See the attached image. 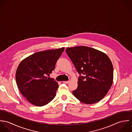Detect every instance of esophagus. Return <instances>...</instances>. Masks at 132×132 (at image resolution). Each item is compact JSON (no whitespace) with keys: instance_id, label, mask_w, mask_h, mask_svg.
<instances>
[{"instance_id":"esophagus-1","label":"esophagus","mask_w":132,"mask_h":132,"mask_svg":"<svg viewBox=\"0 0 132 132\" xmlns=\"http://www.w3.org/2000/svg\"><path fill=\"white\" fill-rule=\"evenodd\" d=\"M63 82L65 84H68L70 82V81H63Z\"/></svg>"}]
</instances>
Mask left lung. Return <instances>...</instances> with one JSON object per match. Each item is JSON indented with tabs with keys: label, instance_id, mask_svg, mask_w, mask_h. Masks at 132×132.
<instances>
[{
	"label": "left lung",
	"instance_id": "obj_1",
	"mask_svg": "<svg viewBox=\"0 0 132 132\" xmlns=\"http://www.w3.org/2000/svg\"><path fill=\"white\" fill-rule=\"evenodd\" d=\"M66 53L80 74L73 95L80 102L93 104L103 99L113 80L112 63L105 53L86 46L67 48Z\"/></svg>",
	"mask_w": 132,
	"mask_h": 132
}]
</instances>
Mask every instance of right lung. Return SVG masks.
<instances>
[{
  "label": "right lung",
  "instance_id": "right-lung-1",
  "mask_svg": "<svg viewBox=\"0 0 132 132\" xmlns=\"http://www.w3.org/2000/svg\"><path fill=\"white\" fill-rule=\"evenodd\" d=\"M64 50L62 47L38 52L20 63L16 73V83L21 93L32 105L43 106L55 97L58 83L47 76L55 69Z\"/></svg>",
  "mask_w": 132,
  "mask_h": 132
}]
</instances>
